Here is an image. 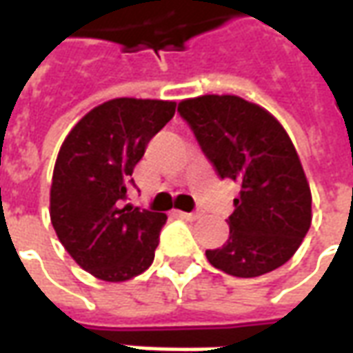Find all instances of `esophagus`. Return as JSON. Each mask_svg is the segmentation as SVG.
<instances>
[{
  "instance_id": "esophagus-1",
  "label": "esophagus",
  "mask_w": 353,
  "mask_h": 353,
  "mask_svg": "<svg viewBox=\"0 0 353 353\" xmlns=\"http://www.w3.org/2000/svg\"><path fill=\"white\" fill-rule=\"evenodd\" d=\"M177 217H181V219H189V221H192V219H199L200 214L199 212H192V214H189V212H176Z\"/></svg>"
}]
</instances>
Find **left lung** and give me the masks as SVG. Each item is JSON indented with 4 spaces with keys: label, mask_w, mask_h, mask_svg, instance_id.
Segmentation results:
<instances>
[{
    "label": "left lung",
    "mask_w": 353,
    "mask_h": 353,
    "mask_svg": "<svg viewBox=\"0 0 353 353\" xmlns=\"http://www.w3.org/2000/svg\"><path fill=\"white\" fill-rule=\"evenodd\" d=\"M208 161L240 185L229 240L208 261L236 278H255L288 263L312 223V192L293 141L276 117L234 94L179 101Z\"/></svg>",
    "instance_id": "left-lung-1"
}]
</instances>
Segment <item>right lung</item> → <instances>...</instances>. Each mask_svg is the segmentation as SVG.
<instances>
[{"instance_id": "add662e5", "label": "right lung", "mask_w": 353, "mask_h": 353, "mask_svg": "<svg viewBox=\"0 0 353 353\" xmlns=\"http://www.w3.org/2000/svg\"><path fill=\"white\" fill-rule=\"evenodd\" d=\"M176 101L115 98L90 109L65 136L50 185V223L73 261L103 281H126L154 259L166 214L123 206L149 139Z\"/></svg>"}]
</instances>
